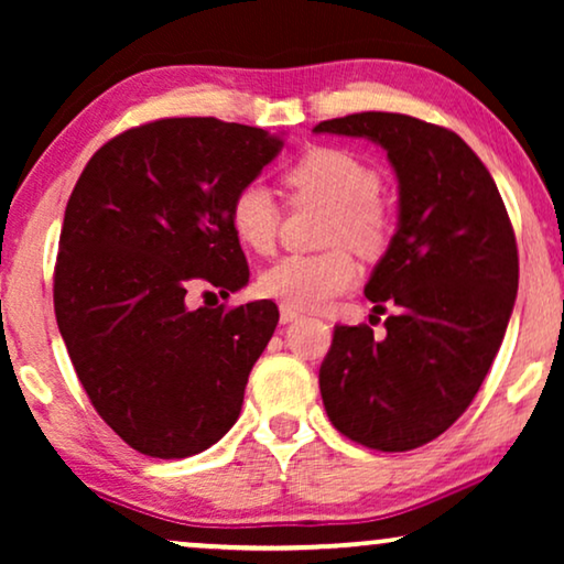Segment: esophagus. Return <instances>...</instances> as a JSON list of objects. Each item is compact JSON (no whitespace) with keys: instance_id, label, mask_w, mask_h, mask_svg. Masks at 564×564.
Segmentation results:
<instances>
[{"instance_id":"34e87169","label":"esophagus","mask_w":564,"mask_h":564,"mask_svg":"<svg viewBox=\"0 0 564 564\" xmlns=\"http://www.w3.org/2000/svg\"><path fill=\"white\" fill-rule=\"evenodd\" d=\"M300 315H303V313L295 311V307H288V305H282V307H280V321H282V323H292V321H297Z\"/></svg>"}]
</instances>
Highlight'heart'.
Here are the masks:
<instances>
[{"mask_svg": "<svg viewBox=\"0 0 564 564\" xmlns=\"http://www.w3.org/2000/svg\"><path fill=\"white\" fill-rule=\"evenodd\" d=\"M290 189L307 203L334 210L328 241H349L377 251L390 234V215L377 199L380 174L365 159L341 149H311L284 174ZM230 228L251 251L267 253L280 230V207L264 184H246L230 203ZM357 280V261L344 246L323 253H290L259 276V290L295 311H315Z\"/></svg>", "mask_w": 564, "mask_h": 564, "instance_id": "obj_1", "label": "heart"}]
</instances>
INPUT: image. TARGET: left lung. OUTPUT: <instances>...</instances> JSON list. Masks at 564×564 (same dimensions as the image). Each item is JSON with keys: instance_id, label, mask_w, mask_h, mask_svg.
<instances>
[{"instance_id": "1", "label": "left lung", "mask_w": 564, "mask_h": 564, "mask_svg": "<svg viewBox=\"0 0 564 564\" xmlns=\"http://www.w3.org/2000/svg\"><path fill=\"white\" fill-rule=\"evenodd\" d=\"M313 133L367 138L398 176V228L365 295L388 336L336 326L321 365L334 426L380 452L444 434L480 390L519 292V251L506 205L475 151L452 130L398 112L323 120Z\"/></svg>"}]
</instances>
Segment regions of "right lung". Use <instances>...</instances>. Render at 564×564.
I'll return each instance as SVG.
<instances>
[{"label":"right lung","mask_w":564,"mask_h":564,"mask_svg":"<svg viewBox=\"0 0 564 564\" xmlns=\"http://www.w3.org/2000/svg\"><path fill=\"white\" fill-rule=\"evenodd\" d=\"M280 135L166 118L105 143L68 197L53 305L79 382L135 452L184 459L230 431L280 311L272 300L189 307L246 288L230 203L282 151Z\"/></svg>","instance_id":"add662e5"}]
</instances>
